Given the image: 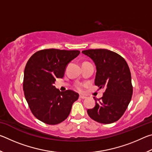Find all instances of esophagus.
I'll use <instances>...</instances> for the list:
<instances>
[{
	"label": "esophagus",
	"instance_id": "34e87169",
	"mask_svg": "<svg viewBox=\"0 0 152 152\" xmlns=\"http://www.w3.org/2000/svg\"><path fill=\"white\" fill-rule=\"evenodd\" d=\"M79 98H80V99H86V96H82V95H80Z\"/></svg>",
	"mask_w": 152,
	"mask_h": 152
}]
</instances>
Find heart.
Wrapping results in <instances>:
<instances>
[{
	"label": "heart",
	"instance_id": "b5f03b06",
	"mask_svg": "<svg viewBox=\"0 0 152 152\" xmlns=\"http://www.w3.org/2000/svg\"><path fill=\"white\" fill-rule=\"evenodd\" d=\"M75 88L77 90V91L79 92H82L84 90V84L83 83H76L75 84Z\"/></svg>",
	"mask_w": 152,
	"mask_h": 152
}]
</instances>
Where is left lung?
I'll list each match as a JSON object with an SVG mask.
<instances>
[{
  "label": "left lung",
  "mask_w": 152,
  "mask_h": 152,
  "mask_svg": "<svg viewBox=\"0 0 152 152\" xmlns=\"http://www.w3.org/2000/svg\"><path fill=\"white\" fill-rule=\"evenodd\" d=\"M82 53L96 65L95 85L105 89L101 99L94 97L96 105L87 110L88 115L95 121L104 124L117 121L124 114L133 94L127 63L118 53L105 49L87 50Z\"/></svg>",
  "instance_id": "obj_1"
}]
</instances>
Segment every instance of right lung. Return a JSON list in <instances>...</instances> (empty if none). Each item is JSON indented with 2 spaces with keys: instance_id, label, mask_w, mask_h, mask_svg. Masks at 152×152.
Masks as SVG:
<instances>
[{
  "instance_id": "right-lung-1",
  "label": "right lung",
  "mask_w": 152,
  "mask_h": 152,
  "mask_svg": "<svg viewBox=\"0 0 152 152\" xmlns=\"http://www.w3.org/2000/svg\"><path fill=\"white\" fill-rule=\"evenodd\" d=\"M78 50L46 49L35 52L24 71L23 91L33 115L48 125H57L67 119L79 94L71 90L60 92L53 86L56 78H63L68 63Z\"/></svg>"
}]
</instances>
